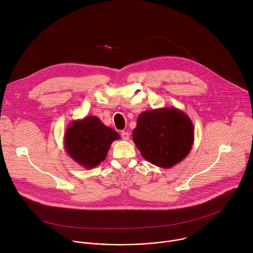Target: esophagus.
Segmentation results:
<instances>
[{
    "mask_svg": "<svg viewBox=\"0 0 253 253\" xmlns=\"http://www.w3.org/2000/svg\"><path fill=\"white\" fill-rule=\"evenodd\" d=\"M121 137H122L123 140H128V139H129V133L126 132V131H123V132L121 133Z\"/></svg>",
    "mask_w": 253,
    "mask_h": 253,
    "instance_id": "obj_1",
    "label": "esophagus"
}]
</instances>
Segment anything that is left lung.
Returning <instances> with one entry per match:
<instances>
[{"instance_id": "8db88e82", "label": "left lung", "mask_w": 253, "mask_h": 253, "mask_svg": "<svg viewBox=\"0 0 253 253\" xmlns=\"http://www.w3.org/2000/svg\"><path fill=\"white\" fill-rule=\"evenodd\" d=\"M132 136L144 159L161 168H171L189 154L194 128L187 114L166 107L142 112Z\"/></svg>"}]
</instances>
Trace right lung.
<instances>
[{
  "mask_svg": "<svg viewBox=\"0 0 253 253\" xmlns=\"http://www.w3.org/2000/svg\"><path fill=\"white\" fill-rule=\"evenodd\" d=\"M120 135L93 115L71 122L65 132L64 147L80 166L91 169L105 160L113 141Z\"/></svg>",
  "mask_w": 253,
  "mask_h": 253,
  "instance_id": "1",
  "label": "right lung"
}]
</instances>
